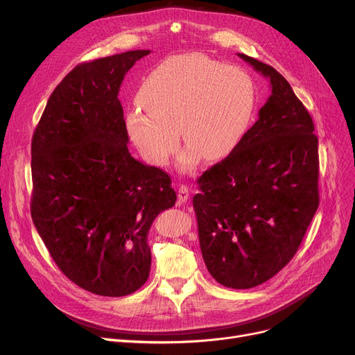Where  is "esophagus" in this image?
Segmentation results:
<instances>
[{
	"label": "esophagus",
	"instance_id": "1",
	"mask_svg": "<svg viewBox=\"0 0 355 355\" xmlns=\"http://www.w3.org/2000/svg\"><path fill=\"white\" fill-rule=\"evenodd\" d=\"M178 198L180 202H187L189 199V188L187 184H180L178 191Z\"/></svg>",
	"mask_w": 355,
	"mask_h": 355
}]
</instances>
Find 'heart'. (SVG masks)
Masks as SVG:
<instances>
[{
    "label": "heart",
    "instance_id": "b5f03b06",
    "mask_svg": "<svg viewBox=\"0 0 355 355\" xmlns=\"http://www.w3.org/2000/svg\"><path fill=\"white\" fill-rule=\"evenodd\" d=\"M139 103L125 114L127 132L140 153L164 166L188 144L182 167L204 157L225 159L241 143L256 105L250 75L205 55L173 56L144 78Z\"/></svg>",
    "mask_w": 355,
    "mask_h": 355
}]
</instances>
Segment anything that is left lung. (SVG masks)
Segmentation results:
<instances>
[{
  "instance_id": "8db88e82",
  "label": "left lung",
  "mask_w": 355,
  "mask_h": 355,
  "mask_svg": "<svg viewBox=\"0 0 355 355\" xmlns=\"http://www.w3.org/2000/svg\"><path fill=\"white\" fill-rule=\"evenodd\" d=\"M270 80L272 95L230 156L198 179L193 196L202 257L231 289L259 286L288 264L319 205L313 121L276 69L239 53Z\"/></svg>"
}]
</instances>
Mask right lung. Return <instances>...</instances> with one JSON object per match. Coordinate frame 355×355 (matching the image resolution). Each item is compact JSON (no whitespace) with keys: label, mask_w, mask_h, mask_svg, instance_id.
I'll list each match as a JSON object with an SVG mask.
<instances>
[{"label":"right lung","mask_w":355,"mask_h":355,"mask_svg":"<svg viewBox=\"0 0 355 355\" xmlns=\"http://www.w3.org/2000/svg\"><path fill=\"white\" fill-rule=\"evenodd\" d=\"M150 50L80 63L50 95L31 140V218L62 273L120 297L146 283L148 230L176 192L162 168L128 151L118 92Z\"/></svg>","instance_id":"obj_1"}]
</instances>
